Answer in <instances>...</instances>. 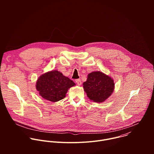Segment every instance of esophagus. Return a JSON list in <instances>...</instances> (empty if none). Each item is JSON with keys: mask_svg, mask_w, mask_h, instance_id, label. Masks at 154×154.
I'll list each match as a JSON object with an SVG mask.
<instances>
[{"mask_svg": "<svg viewBox=\"0 0 154 154\" xmlns=\"http://www.w3.org/2000/svg\"><path fill=\"white\" fill-rule=\"evenodd\" d=\"M75 82L77 83V84L78 85H80L82 84V82H81L80 79H76V80H75Z\"/></svg>", "mask_w": 154, "mask_h": 154, "instance_id": "1", "label": "esophagus"}]
</instances>
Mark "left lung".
Instances as JSON below:
<instances>
[{
	"label": "left lung",
	"mask_w": 154,
	"mask_h": 154,
	"mask_svg": "<svg viewBox=\"0 0 154 154\" xmlns=\"http://www.w3.org/2000/svg\"><path fill=\"white\" fill-rule=\"evenodd\" d=\"M83 85L87 96L90 100L97 103L106 100L115 89L113 79L100 71L90 73Z\"/></svg>",
	"instance_id": "1"
}]
</instances>
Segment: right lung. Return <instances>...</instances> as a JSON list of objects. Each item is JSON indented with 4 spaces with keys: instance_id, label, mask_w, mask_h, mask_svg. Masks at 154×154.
Returning <instances> with one entry per match:
<instances>
[{
    "instance_id": "add662e5",
    "label": "right lung",
    "mask_w": 154,
    "mask_h": 154,
    "mask_svg": "<svg viewBox=\"0 0 154 154\" xmlns=\"http://www.w3.org/2000/svg\"><path fill=\"white\" fill-rule=\"evenodd\" d=\"M75 85L68 77L54 70L39 76L36 83V89L43 99L55 102L64 99L68 89Z\"/></svg>"
}]
</instances>
